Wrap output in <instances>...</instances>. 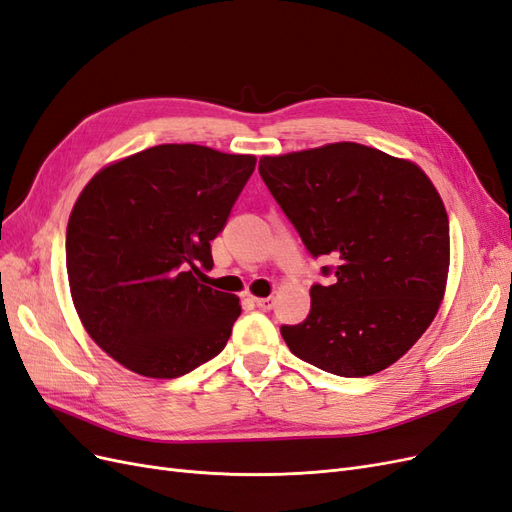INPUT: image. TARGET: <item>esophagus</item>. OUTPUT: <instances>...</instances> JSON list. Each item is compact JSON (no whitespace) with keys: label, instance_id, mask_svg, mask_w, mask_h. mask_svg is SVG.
<instances>
[{"label":"esophagus","instance_id":"34e87169","mask_svg":"<svg viewBox=\"0 0 512 512\" xmlns=\"http://www.w3.org/2000/svg\"><path fill=\"white\" fill-rule=\"evenodd\" d=\"M254 303L260 307V309H271L275 305V299L273 297H254Z\"/></svg>","mask_w":512,"mask_h":512}]
</instances>
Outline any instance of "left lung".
Returning a JSON list of instances; mask_svg holds the SVG:
<instances>
[{
	"label": "left lung",
	"mask_w": 512,
	"mask_h": 512,
	"mask_svg": "<svg viewBox=\"0 0 512 512\" xmlns=\"http://www.w3.org/2000/svg\"><path fill=\"white\" fill-rule=\"evenodd\" d=\"M258 170L312 256L337 260L333 284L309 290L307 318L282 327L290 352L344 378L399 361L446 292L451 237L436 185L359 143L262 156Z\"/></svg>",
	"instance_id": "obj_1"
}]
</instances>
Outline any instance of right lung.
Here are the masks:
<instances>
[{"instance_id":"obj_1","label":"right lung","mask_w":512,"mask_h":512,"mask_svg":"<svg viewBox=\"0 0 512 512\" xmlns=\"http://www.w3.org/2000/svg\"><path fill=\"white\" fill-rule=\"evenodd\" d=\"M256 156L158 145L106 164L72 207L70 294L89 337L126 369L177 378L220 354L241 314L237 294L200 282L211 241Z\"/></svg>"}]
</instances>
